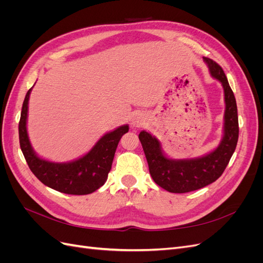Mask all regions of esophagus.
<instances>
[{
	"label": "esophagus",
	"instance_id": "34e87169",
	"mask_svg": "<svg viewBox=\"0 0 263 263\" xmlns=\"http://www.w3.org/2000/svg\"><path fill=\"white\" fill-rule=\"evenodd\" d=\"M132 124L134 127H141L145 125V119L141 115H136L132 121Z\"/></svg>",
	"mask_w": 263,
	"mask_h": 263
}]
</instances>
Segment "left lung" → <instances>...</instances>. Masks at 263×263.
Wrapping results in <instances>:
<instances>
[{
    "mask_svg": "<svg viewBox=\"0 0 263 263\" xmlns=\"http://www.w3.org/2000/svg\"><path fill=\"white\" fill-rule=\"evenodd\" d=\"M203 59L211 76L218 80L224 89V135L218 147L203 157L171 159L164 155L160 141L150 133L142 130L138 136L147 158L151 178L159 186L171 193L191 192L216 181L226 169L237 146L239 127L234 92L218 63L206 57Z\"/></svg>",
    "mask_w": 263,
    "mask_h": 263,
    "instance_id": "obj_1",
    "label": "left lung"
}]
</instances>
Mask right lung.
<instances>
[{
  "mask_svg": "<svg viewBox=\"0 0 263 263\" xmlns=\"http://www.w3.org/2000/svg\"><path fill=\"white\" fill-rule=\"evenodd\" d=\"M31 89L28 90L23 102L18 124L20 145L29 169L45 185L58 192L72 195L93 193L106 182L118 142L123 135L128 132L129 126H119L113 132L105 134L89 153L77 160L63 163L45 160L34 151L27 133L28 101Z\"/></svg>",
  "mask_w": 263,
  "mask_h": 263,
  "instance_id": "add662e5",
  "label": "right lung"
}]
</instances>
